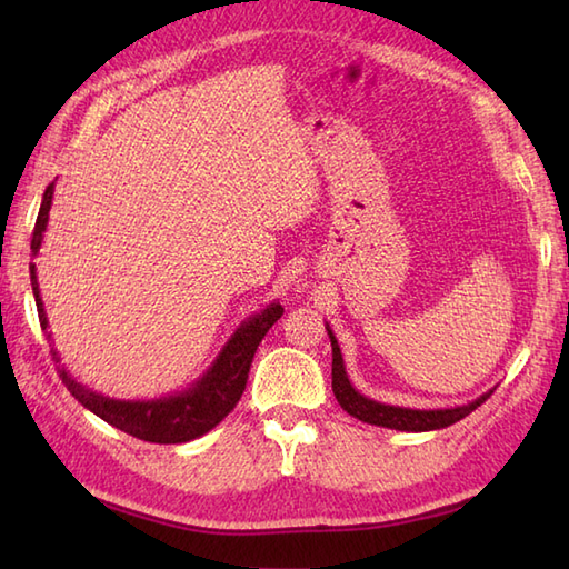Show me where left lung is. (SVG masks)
Wrapping results in <instances>:
<instances>
[{
  "label": "left lung",
  "mask_w": 569,
  "mask_h": 569,
  "mask_svg": "<svg viewBox=\"0 0 569 569\" xmlns=\"http://www.w3.org/2000/svg\"><path fill=\"white\" fill-rule=\"evenodd\" d=\"M325 330H328L330 345H332V391H335L337 403H340L349 416L361 420V422H369V426L403 430V432L440 430V428L452 426V422L469 416L471 410L485 403L487 398L493 393V389H489L487 393L477 396L475 401L455 406V408H406V406H391V403L373 401V398L359 393L352 386V381H349L347 369H345V359H342V349H340V345H337V337L330 330V325H325Z\"/></svg>",
  "instance_id": "left-lung-1"
}]
</instances>
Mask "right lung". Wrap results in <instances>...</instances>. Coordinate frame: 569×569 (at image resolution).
<instances>
[{
    "mask_svg": "<svg viewBox=\"0 0 569 569\" xmlns=\"http://www.w3.org/2000/svg\"><path fill=\"white\" fill-rule=\"evenodd\" d=\"M53 188L51 183L43 192L41 210L36 217L33 239H31V257H39V249L43 244V232L48 227V212L53 204ZM31 288L36 298V310H39V320L43 332L48 330V318L43 310V300L39 291V276H36V263L31 261ZM283 316V308L278 300L266 306L257 316H249L239 325L234 335L229 337L220 355L214 357L208 371H202L198 381H192L188 389L168 393L161 398H151V401H122V398H110L98 391L82 386L78 379L70 377V371L60 365V357L56 349H51L53 361L58 365V373L68 391L78 398V403L92 410L94 416L110 422L112 428L122 430L131 438H139L143 442H159V445H178L190 442L200 438V435L210 432L217 422H220L229 410L237 406L247 389L249 367L253 352H257L263 335L269 332L271 325ZM48 342H51V332H48Z\"/></svg>",
    "mask_w": 569,
    "mask_h": 569,
    "instance_id": "obj_1",
    "label": "right lung"
}]
</instances>
